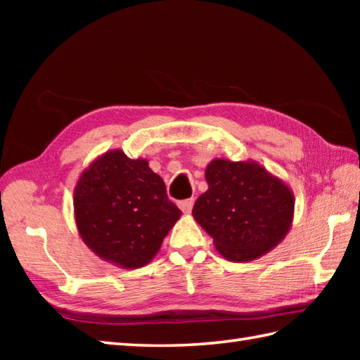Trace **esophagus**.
Segmentation results:
<instances>
[{
    "mask_svg": "<svg viewBox=\"0 0 360 360\" xmlns=\"http://www.w3.org/2000/svg\"><path fill=\"white\" fill-rule=\"evenodd\" d=\"M193 202H195L193 198H190V200H184V201H181V202H179V209H181L182 212H184V213H190V212H192Z\"/></svg>",
    "mask_w": 360,
    "mask_h": 360,
    "instance_id": "esophagus-1",
    "label": "esophagus"
}]
</instances>
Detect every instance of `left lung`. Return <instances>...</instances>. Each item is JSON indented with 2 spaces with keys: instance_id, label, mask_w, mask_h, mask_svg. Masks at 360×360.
<instances>
[{
  "instance_id": "1",
  "label": "left lung",
  "mask_w": 360,
  "mask_h": 360,
  "mask_svg": "<svg viewBox=\"0 0 360 360\" xmlns=\"http://www.w3.org/2000/svg\"><path fill=\"white\" fill-rule=\"evenodd\" d=\"M207 192L193 218L231 262H252L285 240L294 219V193L255 160L213 159L205 167Z\"/></svg>"
}]
</instances>
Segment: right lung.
Segmentation results:
<instances>
[{
  "label": "right lung",
  "instance_id": "1",
  "mask_svg": "<svg viewBox=\"0 0 360 360\" xmlns=\"http://www.w3.org/2000/svg\"><path fill=\"white\" fill-rule=\"evenodd\" d=\"M74 218L97 257L122 269H139L156 257L181 210L168 201L164 181L147 159L108 150L79 176Z\"/></svg>",
  "mask_w": 360,
  "mask_h": 360
}]
</instances>
